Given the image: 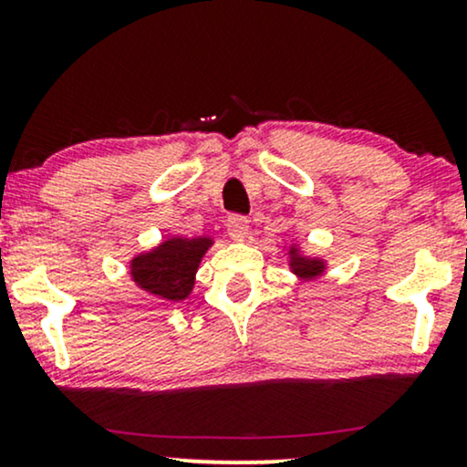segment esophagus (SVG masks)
<instances>
[{"instance_id":"34e87169","label":"esophagus","mask_w":467,"mask_h":467,"mask_svg":"<svg viewBox=\"0 0 467 467\" xmlns=\"http://www.w3.org/2000/svg\"><path fill=\"white\" fill-rule=\"evenodd\" d=\"M226 228H228L230 237H233L234 241H241L245 234H248V219L241 217V215H230L226 222Z\"/></svg>"}]
</instances>
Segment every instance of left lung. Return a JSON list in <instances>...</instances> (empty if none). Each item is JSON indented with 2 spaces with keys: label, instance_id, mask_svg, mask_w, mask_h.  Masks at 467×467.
<instances>
[{
  "label": "left lung",
  "instance_id": "obj_1",
  "mask_svg": "<svg viewBox=\"0 0 467 467\" xmlns=\"http://www.w3.org/2000/svg\"><path fill=\"white\" fill-rule=\"evenodd\" d=\"M289 256H292V270L296 272L298 276H303V278H314V276H318L320 272H323V261H318V259H305V256H298L296 254V250H292L289 252Z\"/></svg>",
  "mask_w": 467,
  "mask_h": 467
}]
</instances>
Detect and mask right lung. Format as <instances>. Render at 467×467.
Returning <instances> with one entry per match:
<instances>
[{
  "instance_id": "add662e5",
  "label": "right lung",
  "mask_w": 467,
  "mask_h": 467,
  "mask_svg": "<svg viewBox=\"0 0 467 467\" xmlns=\"http://www.w3.org/2000/svg\"><path fill=\"white\" fill-rule=\"evenodd\" d=\"M211 239L173 237L158 245L153 252L131 261V276L142 289L166 298L184 301L195 283V272Z\"/></svg>"
}]
</instances>
